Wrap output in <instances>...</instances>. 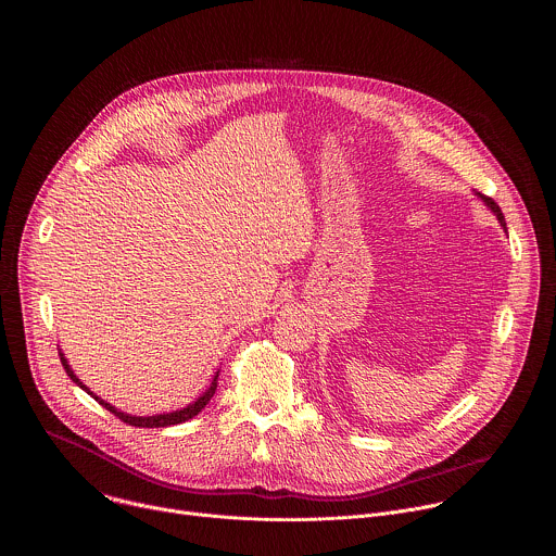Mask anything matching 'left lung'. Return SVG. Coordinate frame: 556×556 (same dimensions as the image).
I'll use <instances>...</instances> for the list:
<instances>
[{
  "label": "left lung",
  "instance_id": "8db88e82",
  "mask_svg": "<svg viewBox=\"0 0 556 556\" xmlns=\"http://www.w3.org/2000/svg\"><path fill=\"white\" fill-rule=\"evenodd\" d=\"M479 197H481V201H483V203H485V205H488V207H490V210L496 214V218H498V220H501V225L505 227V218H503V212H501V207H498V205H496V203H494L490 197H483V194H479Z\"/></svg>",
  "mask_w": 556,
  "mask_h": 556
}]
</instances>
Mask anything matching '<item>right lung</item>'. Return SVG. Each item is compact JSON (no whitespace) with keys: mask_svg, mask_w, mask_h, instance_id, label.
<instances>
[{"mask_svg":"<svg viewBox=\"0 0 556 556\" xmlns=\"http://www.w3.org/2000/svg\"><path fill=\"white\" fill-rule=\"evenodd\" d=\"M60 359H62V366H64V370H66V375L79 386L80 390H85L89 396H93L83 383H80L79 379H77V375L73 372V368L68 366V362L64 359V355L60 353ZM216 388H218V375L214 377V381H212V386L207 388V392L203 394V396L197 397L192 404H188L186 408H181V410H173V413H164V415H152V417H137V415H128V413H122V410H117L115 406H111L109 402H104V400H100L98 396H93V400H98V404H102L106 410H111L115 417H119L124 424H130V426H135V428H164V426H175V424H181V421H188V419H192L194 415H199L203 408H205V404L212 400L214 396V392H216Z\"/></svg>","mask_w":556,"mask_h":556,"instance_id":"obj_1","label":"right lung"}]
</instances>
